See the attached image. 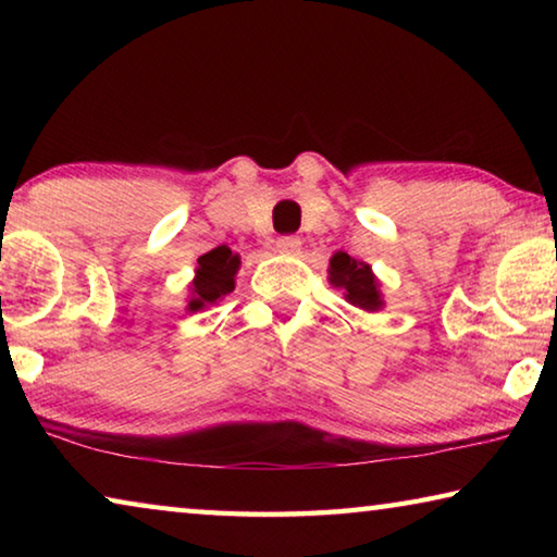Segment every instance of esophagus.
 <instances>
[{"label": "esophagus", "instance_id": "34e87169", "mask_svg": "<svg viewBox=\"0 0 557 557\" xmlns=\"http://www.w3.org/2000/svg\"><path fill=\"white\" fill-rule=\"evenodd\" d=\"M277 248H280V252H289V256H295V252H299V248H301V240L297 238V235H282V238L277 240Z\"/></svg>", "mask_w": 557, "mask_h": 557}]
</instances>
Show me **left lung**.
Returning <instances> with one entry per match:
<instances>
[{
	"label": "left lung",
	"instance_id": "obj_1",
	"mask_svg": "<svg viewBox=\"0 0 557 557\" xmlns=\"http://www.w3.org/2000/svg\"><path fill=\"white\" fill-rule=\"evenodd\" d=\"M329 280L334 287L344 289V297L351 301L354 307H361L366 312H375L381 309V292L379 282H375L373 272L363 262H356L348 258L346 252H336L332 258V268H329Z\"/></svg>",
	"mask_w": 557,
	"mask_h": 557
}]
</instances>
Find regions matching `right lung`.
<instances>
[{"mask_svg":"<svg viewBox=\"0 0 557 557\" xmlns=\"http://www.w3.org/2000/svg\"><path fill=\"white\" fill-rule=\"evenodd\" d=\"M238 256H233V250L225 248V245H219V248H213L206 252V256H201L199 270H196L194 280V299L188 309L196 312V309L213 305L215 299H221L223 295L233 292V277L235 272H238Z\"/></svg>","mask_w":557,"mask_h":557,"instance_id":"add662e5","label":"right lung"}]
</instances>
